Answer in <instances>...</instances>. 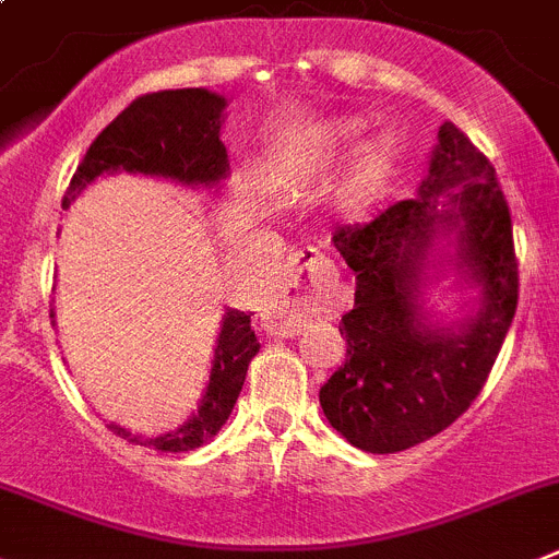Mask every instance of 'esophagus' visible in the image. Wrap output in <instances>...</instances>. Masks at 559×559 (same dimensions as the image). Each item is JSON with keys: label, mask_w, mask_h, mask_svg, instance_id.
Masks as SVG:
<instances>
[{"label": "esophagus", "mask_w": 559, "mask_h": 559, "mask_svg": "<svg viewBox=\"0 0 559 559\" xmlns=\"http://www.w3.org/2000/svg\"><path fill=\"white\" fill-rule=\"evenodd\" d=\"M321 265V252L307 246V249H296L288 254V263H285V296L283 305H280V324L296 326L299 321V307L305 301L301 294V276H310L313 283V271Z\"/></svg>", "instance_id": "34e87169"}]
</instances>
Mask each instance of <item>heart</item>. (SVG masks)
<instances>
[{
  "mask_svg": "<svg viewBox=\"0 0 559 559\" xmlns=\"http://www.w3.org/2000/svg\"><path fill=\"white\" fill-rule=\"evenodd\" d=\"M362 132H366V121L357 119V116H346V119H335L321 127L301 150L310 155L313 163H335L355 150ZM399 152H402V146H399V138L393 132H382V135L371 138L357 152L349 179L343 186V204L349 210H360L368 202H373V197L391 179L393 168L399 163Z\"/></svg>",
  "mask_w": 559,
  "mask_h": 559,
  "instance_id": "1",
  "label": "heart"
}]
</instances>
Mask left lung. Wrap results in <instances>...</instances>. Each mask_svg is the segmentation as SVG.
I'll return each mask as SVG.
<instances>
[{
  "label": "left lung",
  "instance_id": "left-lung-1",
  "mask_svg": "<svg viewBox=\"0 0 559 559\" xmlns=\"http://www.w3.org/2000/svg\"><path fill=\"white\" fill-rule=\"evenodd\" d=\"M440 192L447 205L437 204ZM418 193L332 235L357 288L341 319L346 362L319 402L326 421L371 454L404 452L463 416L488 382L519 305L513 222L496 168L452 121L440 127ZM438 234L459 238V264L484 288L478 316L457 331L429 328L417 305Z\"/></svg>",
  "mask_w": 559,
  "mask_h": 559
}]
</instances>
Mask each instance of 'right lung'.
<instances>
[{
	"label": "right lung",
	"instance_id": "obj_1",
	"mask_svg": "<svg viewBox=\"0 0 559 559\" xmlns=\"http://www.w3.org/2000/svg\"><path fill=\"white\" fill-rule=\"evenodd\" d=\"M224 107V96L204 88L138 96L91 143L71 177L63 207H69L71 199L96 177L112 171L177 179L182 186H218L229 171L227 150L218 138ZM258 352L260 343L254 337L252 319L240 310H229L218 332L207 391L188 424L160 438L135 435L119 424H107V429L135 447H150L157 452H193L227 424L243 388L249 362Z\"/></svg>",
	"mask_w": 559,
	"mask_h": 559
}]
</instances>
